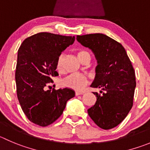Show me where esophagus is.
Listing matches in <instances>:
<instances>
[{
    "label": "esophagus",
    "instance_id": "1",
    "mask_svg": "<svg viewBox=\"0 0 150 150\" xmlns=\"http://www.w3.org/2000/svg\"><path fill=\"white\" fill-rule=\"evenodd\" d=\"M82 94H83L82 92H78V91H76V92H75V96H79V95H82Z\"/></svg>",
    "mask_w": 150,
    "mask_h": 150
}]
</instances>
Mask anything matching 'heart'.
<instances>
[{"label":"heart","mask_w":150,"mask_h":150,"mask_svg":"<svg viewBox=\"0 0 150 150\" xmlns=\"http://www.w3.org/2000/svg\"><path fill=\"white\" fill-rule=\"evenodd\" d=\"M77 55L81 62L86 58H91L90 54L86 50H78L77 52ZM64 60V54H61L58 58V63H57V67H58V70H61L63 69ZM88 83H89V80L86 77L82 75H79V74H72V75H69L64 80H63L62 85L64 86H67V87L75 89V90L81 91L86 87Z\"/></svg>","instance_id":"obj_1"}]
</instances>
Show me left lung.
Instances as JSON below:
<instances>
[{
    "label": "left lung",
    "instance_id": "obj_1",
    "mask_svg": "<svg viewBox=\"0 0 150 150\" xmlns=\"http://www.w3.org/2000/svg\"><path fill=\"white\" fill-rule=\"evenodd\" d=\"M76 39L92 50L97 60L91 87L100 88L102 94L93 92L97 100L88 114L101 129L114 128L124 121L133 104L136 81L132 63L121 43L106 35H78Z\"/></svg>",
    "mask_w": 150,
    "mask_h": 150
}]
</instances>
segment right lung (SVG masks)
I'll list each match as a JSON object with an SVG mask.
<instances>
[{"instance_id": "add662e5", "label": "right lung", "mask_w": 150, "mask_h": 150, "mask_svg": "<svg viewBox=\"0 0 150 150\" xmlns=\"http://www.w3.org/2000/svg\"><path fill=\"white\" fill-rule=\"evenodd\" d=\"M75 39V36L40 33L25 39L18 50L17 96L31 122L40 127L52 124L62 115L67 102L75 97V91L69 88L44 89L58 75L56 69L61 52Z\"/></svg>"}]
</instances>
